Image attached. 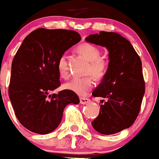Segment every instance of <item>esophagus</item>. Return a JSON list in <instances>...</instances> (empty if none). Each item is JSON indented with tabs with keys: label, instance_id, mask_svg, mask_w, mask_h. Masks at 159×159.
Wrapping results in <instances>:
<instances>
[{
	"label": "esophagus",
	"instance_id": "1",
	"mask_svg": "<svg viewBox=\"0 0 159 159\" xmlns=\"http://www.w3.org/2000/svg\"><path fill=\"white\" fill-rule=\"evenodd\" d=\"M80 102L81 104H86V103H88L90 102V99L85 98H80Z\"/></svg>",
	"mask_w": 159,
	"mask_h": 159
}]
</instances>
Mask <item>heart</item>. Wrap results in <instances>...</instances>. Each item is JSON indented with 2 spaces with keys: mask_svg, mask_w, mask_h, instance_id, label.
<instances>
[{
  "mask_svg": "<svg viewBox=\"0 0 159 159\" xmlns=\"http://www.w3.org/2000/svg\"><path fill=\"white\" fill-rule=\"evenodd\" d=\"M78 52L85 59L90 61L88 72L92 73L94 76L102 77L106 69V62L101 59L99 49L96 46L90 43H82L78 47ZM57 71L61 77L67 78L68 76L67 60L65 56H61L57 61ZM94 85V79L92 76L86 77H76L72 79L70 81L67 82L64 87L67 90L76 93L80 96L87 95L89 91Z\"/></svg>",
  "mask_w": 159,
  "mask_h": 159,
  "instance_id": "1",
  "label": "heart"
}]
</instances>
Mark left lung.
<instances>
[{
    "mask_svg": "<svg viewBox=\"0 0 159 159\" xmlns=\"http://www.w3.org/2000/svg\"><path fill=\"white\" fill-rule=\"evenodd\" d=\"M85 41L109 51L106 73L92 92L93 97L107 101L100 105L92 125L102 134H114L131 127L139 115L145 93L141 61L130 42L116 32L100 31L89 35Z\"/></svg>",
    "mask_w": 159,
    "mask_h": 159,
    "instance_id": "1",
    "label": "left lung"
}]
</instances>
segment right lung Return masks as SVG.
Returning a JSON list of instances; mask_svg holds the SVG:
<instances>
[{"label": "right lung", "instance_id": "add662e5", "mask_svg": "<svg viewBox=\"0 0 159 159\" xmlns=\"http://www.w3.org/2000/svg\"><path fill=\"white\" fill-rule=\"evenodd\" d=\"M80 39L74 31L43 28L24 39L13 60L8 94L16 117L28 130L51 133L61 123L65 107L80 103L69 90L49 93L61 85L58 60Z\"/></svg>", "mask_w": 159, "mask_h": 159}]
</instances>
